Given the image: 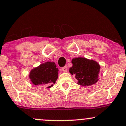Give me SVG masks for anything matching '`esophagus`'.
<instances>
[{"label":"esophagus","mask_w":126,"mask_h":126,"mask_svg":"<svg viewBox=\"0 0 126 126\" xmlns=\"http://www.w3.org/2000/svg\"><path fill=\"white\" fill-rule=\"evenodd\" d=\"M62 70L63 72H66L67 71V66H64V67H62Z\"/></svg>","instance_id":"obj_1"}]
</instances>
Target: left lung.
Segmentation results:
<instances>
[{
    "instance_id": "1",
    "label": "left lung",
    "mask_w": 126,
    "mask_h": 126,
    "mask_svg": "<svg viewBox=\"0 0 126 126\" xmlns=\"http://www.w3.org/2000/svg\"><path fill=\"white\" fill-rule=\"evenodd\" d=\"M73 66L69 69L72 75H75L78 84L89 86L97 82L100 66L96 62L83 57H78L72 60Z\"/></svg>"
}]
</instances>
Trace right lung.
<instances>
[{"mask_svg": "<svg viewBox=\"0 0 126 126\" xmlns=\"http://www.w3.org/2000/svg\"><path fill=\"white\" fill-rule=\"evenodd\" d=\"M58 71L54 62H46L33 69L29 77L34 85L50 88L53 86L58 78Z\"/></svg>", "mask_w": 126, "mask_h": 126, "instance_id": "add662e5", "label": "right lung"}]
</instances>
